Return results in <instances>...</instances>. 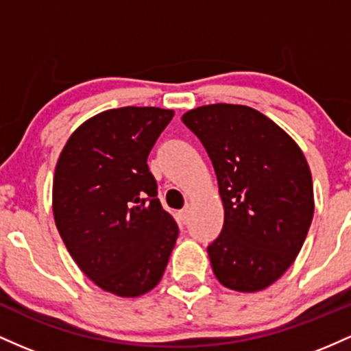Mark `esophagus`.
<instances>
[{
    "label": "esophagus",
    "instance_id": "obj_1",
    "mask_svg": "<svg viewBox=\"0 0 351 351\" xmlns=\"http://www.w3.org/2000/svg\"><path fill=\"white\" fill-rule=\"evenodd\" d=\"M189 214H191V210H189V207H184L182 210L179 212V219L182 220V223H187V222H189Z\"/></svg>",
    "mask_w": 351,
    "mask_h": 351
}]
</instances>
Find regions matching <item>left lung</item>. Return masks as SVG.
<instances>
[{
  "label": "left lung",
  "mask_w": 351,
  "mask_h": 351,
  "mask_svg": "<svg viewBox=\"0 0 351 351\" xmlns=\"http://www.w3.org/2000/svg\"><path fill=\"white\" fill-rule=\"evenodd\" d=\"M206 147L223 202V227L207 247L223 287L258 292L285 274L313 219L310 167L295 141L247 106L210 104L182 116Z\"/></svg>",
  "instance_id": "obj_1"
}]
</instances>
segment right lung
<instances>
[{"mask_svg": "<svg viewBox=\"0 0 351 351\" xmlns=\"http://www.w3.org/2000/svg\"><path fill=\"white\" fill-rule=\"evenodd\" d=\"M172 116L134 106L97 114L69 137L54 171V222L66 249L97 287L119 297L154 289L179 235L147 165Z\"/></svg>", "mask_w": 351, "mask_h": 351, "instance_id": "right-lung-1", "label": "right lung"}]
</instances>
